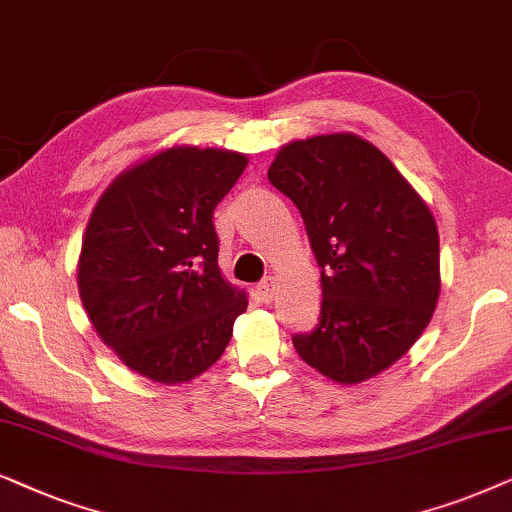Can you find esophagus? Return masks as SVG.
Returning <instances> with one entry per match:
<instances>
[{
	"label": "esophagus",
	"instance_id": "obj_1",
	"mask_svg": "<svg viewBox=\"0 0 512 512\" xmlns=\"http://www.w3.org/2000/svg\"><path fill=\"white\" fill-rule=\"evenodd\" d=\"M274 292H276V283L274 278H264L262 283H257V295H260L262 302H271L274 299Z\"/></svg>",
	"mask_w": 512,
	"mask_h": 512
}]
</instances>
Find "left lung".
<instances>
[{
    "mask_svg": "<svg viewBox=\"0 0 512 512\" xmlns=\"http://www.w3.org/2000/svg\"><path fill=\"white\" fill-rule=\"evenodd\" d=\"M269 182L302 213L323 285L318 325L292 344L339 384L374 377L410 351L438 304L431 210L377 147L351 133L290 142Z\"/></svg>",
    "mask_w": 512,
    "mask_h": 512,
    "instance_id": "8db88e82",
    "label": "left lung"
}]
</instances>
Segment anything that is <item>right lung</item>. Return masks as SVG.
Here are the masks:
<instances>
[{
    "instance_id": "right-lung-1",
    "label": "right lung",
    "mask_w": 512,
    "mask_h": 512,
    "mask_svg": "<svg viewBox=\"0 0 512 512\" xmlns=\"http://www.w3.org/2000/svg\"><path fill=\"white\" fill-rule=\"evenodd\" d=\"M245 166L236 152L166 149L119 175L88 220L81 302L102 342L147 379L206 372L248 306L220 274L213 224Z\"/></svg>"
}]
</instances>
